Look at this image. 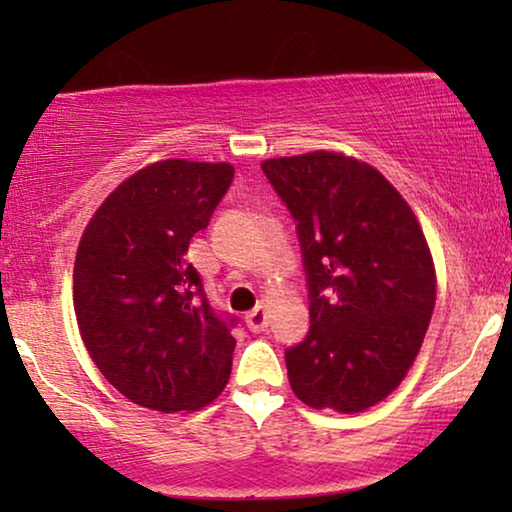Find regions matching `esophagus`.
<instances>
[{
    "label": "esophagus",
    "mask_w": 512,
    "mask_h": 512,
    "mask_svg": "<svg viewBox=\"0 0 512 512\" xmlns=\"http://www.w3.org/2000/svg\"><path fill=\"white\" fill-rule=\"evenodd\" d=\"M244 321H247V328L251 333H261L265 331V326H268V310H265L263 305H258L256 310H251L247 317H244Z\"/></svg>",
    "instance_id": "esophagus-1"
}]
</instances>
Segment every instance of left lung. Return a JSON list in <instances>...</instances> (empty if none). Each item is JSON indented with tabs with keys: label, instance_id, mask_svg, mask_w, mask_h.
I'll list each match as a JSON object with an SVG mask.
<instances>
[{
	"label": "left lung",
	"instance_id": "left-lung-1",
	"mask_svg": "<svg viewBox=\"0 0 512 512\" xmlns=\"http://www.w3.org/2000/svg\"><path fill=\"white\" fill-rule=\"evenodd\" d=\"M298 221L310 333L286 352L293 394L356 415L405 380L436 305V265L415 212L380 170L340 151L268 158Z\"/></svg>",
	"mask_w": 512,
	"mask_h": 512
}]
</instances>
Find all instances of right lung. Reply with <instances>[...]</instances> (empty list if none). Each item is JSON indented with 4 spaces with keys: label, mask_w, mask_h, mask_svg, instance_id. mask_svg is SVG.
<instances>
[{
    "label": "right lung",
    "mask_w": 512,
    "mask_h": 512,
    "mask_svg": "<svg viewBox=\"0 0 512 512\" xmlns=\"http://www.w3.org/2000/svg\"><path fill=\"white\" fill-rule=\"evenodd\" d=\"M233 174L230 163L158 160L121 181L81 235V340L109 384L142 408L195 412L228 384L235 338L186 254Z\"/></svg>",
    "instance_id": "1"
}]
</instances>
